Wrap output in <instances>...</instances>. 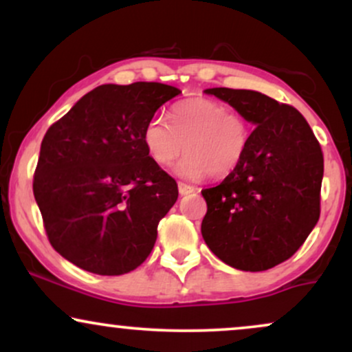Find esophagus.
<instances>
[{
    "label": "esophagus",
    "instance_id": "34e87169",
    "mask_svg": "<svg viewBox=\"0 0 352 352\" xmlns=\"http://www.w3.org/2000/svg\"><path fill=\"white\" fill-rule=\"evenodd\" d=\"M179 192H180V195H188V193L195 192V187L185 184V182H179Z\"/></svg>",
    "mask_w": 352,
    "mask_h": 352
}]
</instances>
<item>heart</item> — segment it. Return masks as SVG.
<instances>
[{
  "label": "heart",
  "mask_w": 352,
  "mask_h": 352,
  "mask_svg": "<svg viewBox=\"0 0 352 352\" xmlns=\"http://www.w3.org/2000/svg\"><path fill=\"white\" fill-rule=\"evenodd\" d=\"M250 140L252 125L243 114L205 98L179 102L172 107L170 122L153 117L144 131L145 148L159 167H168L187 152L177 170L192 180L232 175L245 160Z\"/></svg>",
  "instance_id": "b5f03b06"
}]
</instances>
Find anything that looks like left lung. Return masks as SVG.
Masks as SVG:
<instances>
[{
	"label": "left lung",
	"mask_w": 352,
	"mask_h": 352,
	"mask_svg": "<svg viewBox=\"0 0 352 352\" xmlns=\"http://www.w3.org/2000/svg\"><path fill=\"white\" fill-rule=\"evenodd\" d=\"M256 127L240 167L201 190V235L223 263L265 272L300 250L321 213V145L300 112L256 91L213 87Z\"/></svg>",
	"instance_id": "obj_1"
}]
</instances>
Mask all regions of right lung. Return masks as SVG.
<instances>
[{"mask_svg":"<svg viewBox=\"0 0 352 352\" xmlns=\"http://www.w3.org/2000/svg\"><path fill=\"white\" fill-rule=\"evenodd\" d=\"M179 94L160 82L104 84L47 129L33 192L60 256L104 276L147 260L179 187L147 153L144 131Z\"/></svg>","mask_w":352,"mask_h":352,"instance_id":"right-lung-1","label":"right lung"}]
</instances>
